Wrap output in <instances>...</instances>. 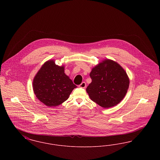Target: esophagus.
Returning a JSON list of instances; mask_svg holds the SVG:
<instances>
[{"mask_svg":"<svg viewBox=\"0 0 160 160\" xmlns=\"http://www.w3.org/2000/svg\"><path fill=\"white\" fill-rule=\"evenodd\" d=\"M78 86H79V88H85L86 86V84L85 82H82Z\"/></svg>","mask_w":160,"mask_h":160,"instance_id":"34e87169","label":"esophagus"}]
</instances>
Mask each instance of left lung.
Listing matches in <instances>:
<instances>
[{
    "label": "left lung",
    "instance_id": "8db88e82",
    "mask_svg": "<svg viewBox=\"0 0 160 160\" xmlns=\"http://www.w3.org/2000/svg\"><path fill=\"white\" fill-rule=\"evenodd\" d=\"M92 82L86 88L90 98L99 106L110 108L125 96L129 80L127 72L116 62L106 59L92 69Z\"/></svg>",
    "mask_w": 160,
    "mask_h": 160
}]
</instances>
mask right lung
Returning a JSON list of instances; mask_svg holds the SVG:
<instances>
[{"label": "right lung", "instance_id": "obj_1", "mask_svg": "<svg viewBox=\"0 0 160 160\" xmlns=\"http://www.w3.org/2000/svg\"><path fill=\"white\" fill-rule=\"evenodd\" d=\"M76 85L64 72V67L47 61L39 70L33 82L36 97L48 107L58 106L68 99Z\"/></svg>", "mask_w": 160, "mask_h": 160}]
</instances>
